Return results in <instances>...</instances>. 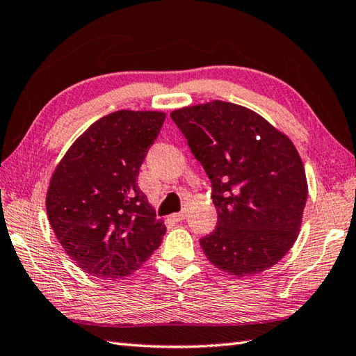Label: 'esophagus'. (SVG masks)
I'll return each instance as SVG.
<instances>
[{"label":"esophagus","instance_id":"34e87169","mask_svg":"<svg viewBox=\"0 0 356 356\" xmlns=\"http://www.w3.org/2000/svg\"><path fill=\"white\" fill-rule=\"evenodd\" d=\"M171 219H172L174 222L184 220V219H185V213H174V214H171Z\"/></svg>","mask_w":356,"mask_h":356}]
</instances>
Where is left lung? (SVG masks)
I'll return each mask as SVG.
<instances>
[{
  "mask_svg": "<svg viewBox=\"0 0 356 356\" xmlns=\"http://www.w3.org/2000/svg\"><path fill=\"white\" fill-rule=\"evenodd\" d=\"M171 118L211 180L218 225L199 241L208 261L239 277L273 267L295 243L307 200L295 145L228 102L172 111Z\"/></svg>",
  "mask_w": 356,
  "mask_h": 356,
  "instance_id": "1",
  "label": "left lung"
}]
</instances>
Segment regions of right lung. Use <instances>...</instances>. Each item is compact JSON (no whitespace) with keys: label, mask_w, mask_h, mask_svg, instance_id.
I'll return each instance as SVG.
<instances>
[{"label":"right lung","mask_w":356,"mask_h":356,"mask_svg":"<svg viewBox=\"0 0 356 356\" xmlns=\"http://www.w3.org/2000/svg\"><path fill=\"white\" fill-rule=\"evenodd\" d=\"M165 122L156 111H117L76 138L46 196L61 247L102 280L132 275L162 243V220L137 185L138 170Z\"/></svg>","instance_id":"1"}]
</instances>
